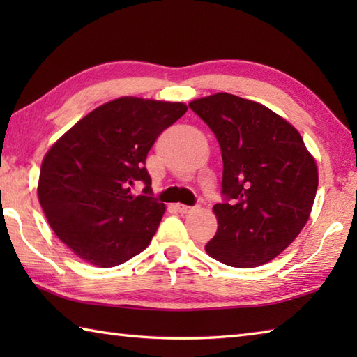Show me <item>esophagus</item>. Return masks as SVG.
<instances>
[{"instance_id": "1", "label": "esophagus", "mask_w": 357, "mask_h": 357, "mask_svg": "<svg viewBox=\"0 0 357 357\" xmlns=\"http://www.w3.org/2000/svg\"><path fill=\"white\" fill-rule=\"evenodd\" d=\"M176 210L179 211V213L187 215V213H192L195 207H188V206H183V204H176Z\"/></svg>"}]
</instances>
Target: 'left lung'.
I'll use <instances>...</instances> for the list:
<instances>
[{
	"instance_id": "8db88e82",
	"label": "left lung",
	"mask_w": 357,
	"mask_h": 357,
	"mask_svg": "<svg viewBox=\"0 0 357 357\" xmlns=\"http://www.w3.org/2000/svg\"><path fill=\"white\" fill-rule=\"evenodd\" d=\"M215 133L222 153L213 259L253 268L285 250L304 229L317 190V167L302 136L262 104L216 93L188 104Z\"/></svg>"
}]
</instances>
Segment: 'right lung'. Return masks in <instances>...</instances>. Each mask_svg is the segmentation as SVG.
<instances>
[{"instance_id":"1","label":"right lung","mask_w":357,"mask_h":357,"mask_svg":"<svg viewBox=\"0 0 357 357\" xmlns=\"http://www.w3.org/2000/svg\"><path fill=\"white\" fill-rule=\"evenodd\" d=\"M185 112L183 102L118 98L78 121L44 156L38 198L52 230L81 259L115 267L150 244L165 206L151 196L146 158ZM138 180L144 195L133 197Z\"/></svg>"}]
</instances>
